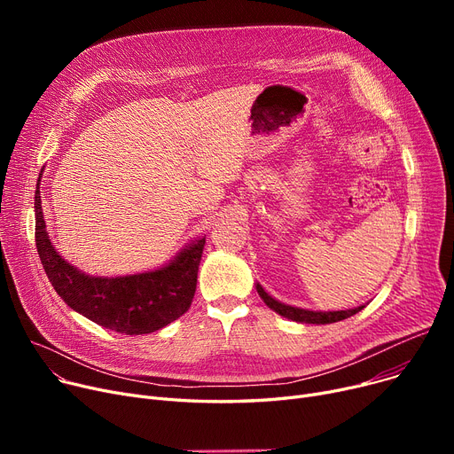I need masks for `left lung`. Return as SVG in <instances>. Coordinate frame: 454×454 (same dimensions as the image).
I'll return each mask as SVG.
<instances>
[{"label":"left lung","mask_w":454,"mask_h":454,"mask_svg":"<svg viewBox=\"0 0 454 454\" xmlns=\"http://www.w3.org/2000/svg\"><path fill=\"white\" fill-rule=\"evenodd\" d=\"M255 289H257L261 300H263L272 309L274 313L281 315L283 318H289L293 322H298V324H317V325H322V324L340 322L344 318H349V317L356 315L359 311H363V309L366 307V305H359V307H353V309H344V311H311V309L294 307V305L283 303V301L272 298L263 287H261L259 283H255Z\"/></svg>","instance_id":"left-lung-1"}]
</instances>
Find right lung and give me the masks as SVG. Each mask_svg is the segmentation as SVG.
I'll use <instances>...</instances> for the list:
<instances>
[{"label": "right lung", "mask_w": 454, "mask_h": 454, "mask_svg": "<svg viewBox=\"0 0 454 454\" xmlns=\"http://www.w3.org/2000/svg\"><path fill=\"white\" fill-rule=\"evenodd\" d=\"M35 221L36 250L47 278L57 294L88 320L125 335H147L180 318L193 301L206 235L187 243L160 269L108 278L82 272L55 250L40 191L35 195Z\"/></svg>", "instance_id": "right-lung-1"}]
</instances>
